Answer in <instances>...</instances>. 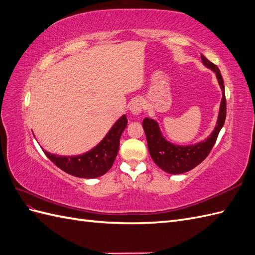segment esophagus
Instances as JSON below:
<instances>
[{
  "label": "esophagus",
  "mask_w": 255,
  "mask_h": 255,
  "mask_svg": "<svg viewBox=\"0 0 255 255\" xmlns=\"http://www.w3.org/2000/svg\"><path fill=\"white\" fill-rule=\"evenodd\" d=\"M142 106H143V104H142L141 100L133 99L130 101L128 109L130 111V113H131L132 115H139L142 112Z\"/></svg>",
  "instance_id": "esophagus-1"
}]
</instances>
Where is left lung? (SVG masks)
<instances>
[{
  "mask_svg": "<svg viewBox=\"0 0 255 255\" xmlns=\"http://www.w3.org/2000/svg\"><path fill=\"white\" fill-rule=\"evenodd\" d=\"M201 60H202L204 66L210 68L216 74V78L223 92L216 126L214 130H213V132L210 134V137L191 145L174 144L163 137L161 129H159L156 121L145 117L143 122H142V125H143V129L146 135L147 147H149V152L152 159L159 168L166 171L168 174H183L186 171L193 169L200 163H202L206 156L210 154L212 147L214 146L218 133H220L221 129L224 126L225 120H226L225 86L220 69H218L216 65L210 62L204 55H201Z\"/></svg>",
  "mask_w": 255,
  "mask_h": 255,
  "instance_id": "8db88e82",
  "label": "left lung"
}]
</instances>
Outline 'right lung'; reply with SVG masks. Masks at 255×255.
Segmentation results:
<instances>
[{"instance_id": "add662e5", "label": "right lung", "mask_w": 255, "mask_h": 255, "mask_svg": "<svg viewBox=\"0 0 255 255\" xmlns=\"http://www.w3.org/2000/svg\"><path fill=\"white\" fill-rule=\"evenodd\" d=\"M127 117L123 115L103 140L84 154L77 156H62L51 154L43 151L45 155L54 163L58 168L79 178H98L109 171L113 165L120 149V139L127 126Z\"/></svg>"}]
</instances>
